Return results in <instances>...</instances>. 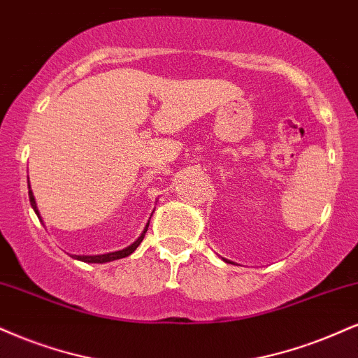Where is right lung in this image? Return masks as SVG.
I'll return each instance as SVG.
<instances>
[{
	"mask_svg": "<svg viewBox=\"0 0 358 358\" xmlns=\"http://www.w3.org/2000/svg\"><path fill=\"white\" fill-rule=\"evenodd\" d=\"M28 195H29V203H31L33 210H34V213H36V215H38V218H40V220H41L40 212H38L36 201H34L33 192L29 190V192H28ZM148 225H150V222L146 223V227H145L143 234H141L140 236H138L136 242H133V243L130 245V247H127V248H123V250H118V252L105 253V255H75V258H78V260H81V262H86V264H105V262H113V260H118V258H124V257L131 255V253L135 252V250H136L138 245H140L141 242H143L146 230H148Z\"/></svg>",
	"mask_w": 358,
	"mask_h": 358,
	"instance_id": "obj_1",
	"label": "right lung"
}]
</instances>
